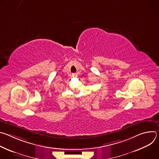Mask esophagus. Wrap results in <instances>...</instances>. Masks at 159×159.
Returning <instances> with one entry per match:
<instances>
[{"instance_id":"esophagus-1","label":"esophagus","mask_w":159,"mask_h":159,"mask_svg":"<svg viewBox=\"0 0 159 159\" xmlns=\"http://www.w3.org/2000/svg\"><path fill=\"white\" fill-rule=\"evenodd\" d=\"M72 76L76 77H77V74H72Z\"/></svg>"}]
</instances>
